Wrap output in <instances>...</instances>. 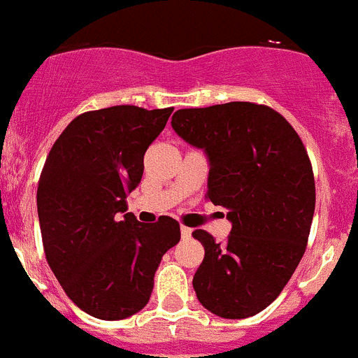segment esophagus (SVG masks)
<instances>
[{
  "mask_svg": "<svg viewBox=\"0 0 358 358\" xmlns=\"http://www.w3.org/2000/svg\"><path fill=\"white\" fill-rule=\"evenodd\" d=\"M192 233H194V231L189 229V227L181 226V235H182V238H189V236H192Z\"/></svg>",
  "mask_w": 358,
  "mask_h": 358,
  "instance_id": "esophagus-1",
  "label": "esophagus"
}]
</instances>
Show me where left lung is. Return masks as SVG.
<instances>
[{
	"label": "left lung",
	"instance_id": "left-lung-1",
	"mask_svg": "<svg viewBox=\"0 0 358 358\" xmlns=\"http://www.w3.org/2000/svg\"><path fill=\"white\" fill-rule=\"evenodd\" d=\"M172 127L206 150V199L233 224L224 242L194 231L204 245L195 294L215 315L251 317L280 296L305 255L315 210L308 152L292 125L262 103L179 109Z\"/></svg>",
	"mask_w": 358,
	"mask_h": 358
}]
</instances>
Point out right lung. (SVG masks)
<instances>
[{
    "mask_svg": "<svg viewBox=\"0 0 358 358\" xmlns=\"http://www.w3.org/2000/svg\"><path fill=\"white\" fill-rule=\"evenodd\" d=\"M173 107L115 106L69 123L44 161L37 186L50 268L85 314L116 321L150 299L161 258L181 240L172 217L138 222L125 192L140 185L143 156Z\"/></svg>",
    "mask_w": 358,
    "mask_h": 358,
    "instance_id": "add662e5",
    "label": "right lung"
}]
</instances>
